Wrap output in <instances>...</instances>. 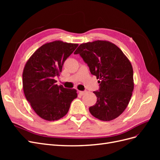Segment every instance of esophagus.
<instances>
[{
	"mask_svg": "<svg viewBox=\"0 0 160 160\" xmlns=\"http://www.w3.org/2000/svg\"><path fill=\"white\" fill-rule=\"evenodd\" d=\"M85 93H86V91H79V94L81 95H83Z\"/></svg>",
	"mask_w": 160,
	"mask_h": 160,
	"instance_id": "esophagus-1",
	"label": "esophagus"
}]
</instances>
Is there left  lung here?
Returning a JSON list of instances; mask_svg holds the SVG:
<instances>
[{"label": "left lung", "instance_id": "8db88e82", "mask_svg": "<svg viewBox=\"0 0 160 160\" xmlns=\"http://www.w3.org/2000/svg\"><path fill=\"white\" fill-rule=\"evenodd\" d=\"M79 54L100 83L94 91L96 103L91 114L101 121L113 120L126 109L134 88L132 65L119 48L108 41L82 43L75 51Z\"/></svg>", "mask_w": 160, "mask_h": 160}]
</instances>
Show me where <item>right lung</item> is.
Wrapping results in <instances>:
<instances>
[{"label":"right lung","mask_w":160,"mask_h":160,"mask_svg":"<svg viewBox=\"0 0 160 160\" xmlns=\"http://www.w3.org/2000/svg\"><path fill=\"white\" fill-rule=\"evenodd\" d=\"M78 44L55 41L45 43L27 61L22 72V87L27 100L42 119L55 121L63 118L77 90L57 85L54 79L59 76L65 61Z\"/></svg>","instance_id":"obj_1"}]
</instances>
